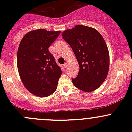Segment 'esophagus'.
I'll return each instance as SVG.
<instances>
[{"label":"esophagus","instance_id":"1","mask_svg":"<svg viewBox=\"0 0 132 132\" xmlns=\"http://www.w3.org/2000/svg\"><path fill=\"white\" fill-rule=\"evenodd\" d=\"M68 64L67 62H65L64 64V67L65 68H66L68 67Z\"/></svg>","mask_w":132,"mask_h":132}]
</instances>
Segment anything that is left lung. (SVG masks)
<instances>
[{
    "instance_id": "1",
    "label": "left lung",
    "mask_w": 132,
    "mask_h": 132,
    "mask_svg": "<svg viewBox=\"0 0 132 132\" xmlns=\"http://www.w3.org/2000/svg\"><path fill=\"white\" fill-rule=\"evenodd\" d=\"M62 38L71 47L79 65L78 75L71 79L74 86L85 92L98 89L109 68V50L102 36L93 28L78 25L64 30Z\"/></svg>"
}]
</instances>
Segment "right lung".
<instances>
[{
    "label": "right lung",
    "mask_w": 132,
    "mask_h": 132,
    "mask_svg": "<svg viewBox=\"0 0 132 132\" xmlns=\"http://www.w3.org/2000/svg\"><path fill=\"white\" fill-rule=\"evenodd\" d=\"M61 31L40 29L27 33L22 38L17 53L20 77L27 89L39 97L54 93L62 71L48 48Z\"/></svg>",
    "instance_id": "obj_1"
}]
</instances>
